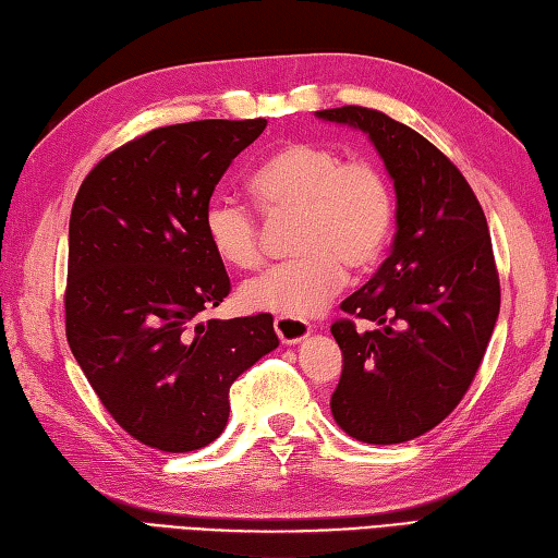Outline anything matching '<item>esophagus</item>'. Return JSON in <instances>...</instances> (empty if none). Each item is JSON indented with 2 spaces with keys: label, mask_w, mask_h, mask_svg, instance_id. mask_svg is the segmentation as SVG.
<instances>
[{
  "label": "esophagus",
  "mask_w": 558,
  "mask_h": 558,
  "mask_svg": "<svg viewBox=\"0 0 558 558\" xmlns=\"http://www.w3.org/2000/svg\"><path fill=\"white\" fill-rule=\"evenodd\" d=\"M275 329L281 339V344H299L311 335V325L303 320H289V317H277Z\"/></svg>",
  "instance_id": "esophagus-1"
}]
</instances>
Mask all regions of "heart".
<instances>
[{
  "label": "heart",
  "mask_w": 558,
  "mask_h": 558,
  "mask_svg": "<svg viewBox=\"0 0 558 558\" xmlns=\"http://www.w3.org/2000/svg\"><path fill=\"white\" fill-rule=\"evenodd\" d=\"M250 195L267 214H299L293 250L301 257L245 281L238 301L250 313L308 320L344 287V265L366 271L390 241L395 207L388 180L368 161H342L315 142H291L250 178ZM204 238L219 263L253 269L259 229L253 214L214 197L202 214Z\"/></svg>",
  "instance_id": "heart-1"
}]
</instances>
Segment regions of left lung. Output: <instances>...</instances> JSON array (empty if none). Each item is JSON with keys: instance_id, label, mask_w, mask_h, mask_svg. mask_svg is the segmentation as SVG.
Here are the masks:
<instances>
[{"instance_id": "8db88e82", "label": "left lung", "mask_w": 558, "mask_h": 558, "mask_svg": "<svg viewBox=\"0 0 558 558\" xmlns=\"http://www.w3.org/2000/svg\"><path fill=\"white\" fill-rule=\"evenodd\" d=\"M315 118L363 132L397 197L392 253L351 293L332 335L344 366L332 416L351 438L392 446L438 426L474 380L501 311L486 216L434 144L385 112L344 106Z\"/></svg>"}]
</instances>
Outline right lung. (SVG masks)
I'll return each mask as SVG.
<instances>
[{
	"mask_svg": "<svg viewBox=\"0 0 558 558\" xmlns=\"http://www.w3.org/2000/svg\"><path fill=\"white\" fill-rule=\"evenodd\" d=\"M265 128H158L108 154L76 192L66 342L112 418L149 448L190 452L219 438L233 380L279 347L267 313L202 320L231 291L202 214Z\"/></svg>",
	"mask_w": 558,
	"mask_h": 558,
	"instance_id": "right-lung-1",
	"label": "right lung"
}]
</instances>
